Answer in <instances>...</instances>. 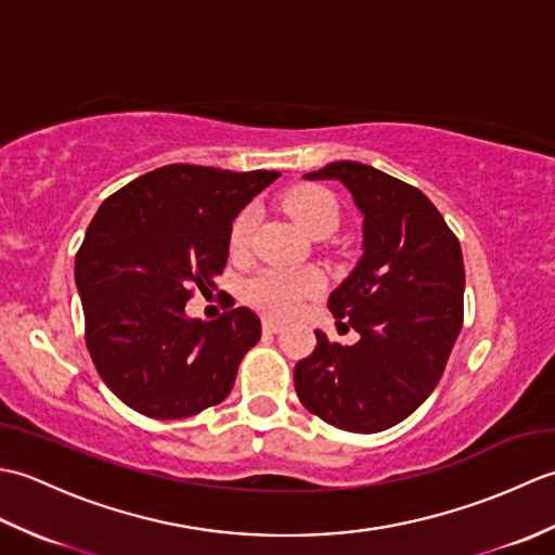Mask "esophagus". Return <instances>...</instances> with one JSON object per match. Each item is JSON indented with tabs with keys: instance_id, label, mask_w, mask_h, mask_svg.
<instances>
[{
	"instance_id": "34e87169",
	"label": "esophagus",
	"mask_w": 555,
	"mask_h": 555,
	"mask_svg": "<svg viewBox=\"0 0 555 555\" xmlns=\"http://www.w3.org/2000/svg\"><path fill=\"white\" fill-rule=\"evenodd\" d=\"M262 328H264L267 334H279L281 328H284V324L276 322V320H264V322H262Z\"/></svg>"
}]
</instances>
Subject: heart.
<instances>
[{
    "instance_id": "b5f03b06",
    "label": "heart",
    "mask_w": 555,
    "mask_h": 555,
    "mask_svg": "<svg viewBox=\"0 0 555 555\" xmlns=\"http://www.w3.org/2000/svg\"><path fill=\"white\" fill-rule=\"evenodd\" d=\"M281 205L291 215V219L308 233L320 235L332 233L338 223V203L336 197L320 185H300L284 195ZM257 229L255 207H243L229 229V250L233 259H245L250 255L253 235ZM326 286L324 274L317 267L300 269H276L269 267L257 271L245 284V300L267 317L274 320H288L296 314L305 300L320 296Z\"/></svg>"
}]
</instances>
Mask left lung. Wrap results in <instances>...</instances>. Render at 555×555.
I'll return each mask as SVG.
<instances>
[{
    "mask_svg": "<svg viewBox=\"0 0 555 555\" xmlns=\"http://www.w3.org/2000/svg\"><path fill=\"white\" fill-rule=\"evenodd\" d=\"M344 183L362 211L358 267L328 296L336 326L360 340L317 348L296 364V391L336 429L374 434L412 415L439 384L463 328L465 264L455 233L415 185L360 162L305 173Z\"/></svg>",
    "mask_w": 555,
    "mask_h": 555,
    "instance_id": "left-lung-1",
    "label": "left lung"
}]
</instances>
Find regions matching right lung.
<instances>
[{"instance_id": "obj_1", "label": "right lung", "mask_w": 555, "mask_h": 555, "mask_svg": "<svg viewBox=\"0 0 555 555\" xmlns=\"http://www.w3.org/2000/svg\"><path fill=\"white\" fill-rule=\"evenodd\" d=\"M279 171L167 164L104 199L76 255L90 358L128 408L183 420L219 405L262 324L247 308L188 320L229 259L235 215ZM233 308V302H231Z\"/></svg>"}]
</instances>
